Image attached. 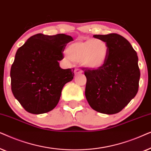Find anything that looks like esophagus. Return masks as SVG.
I'll return each mask as SVG.
<instances>
[{
  "mask_svg": "<svg viewBox=\"0 0 151 151\" xmlns=\"http://www.w3.org/2000/svg\"><path fill=\"white\" fill-rule=\"evenodd\" d=\"M82 70H80V69H78V68H76L74 70V74H75V76H77V75H79V74H82Z\"/></svg>",
  "mask_w": 151,
  "mask_h": 151,
  "instance_id": "obj_1",
  "label": "esophagus"
}]
</instances>
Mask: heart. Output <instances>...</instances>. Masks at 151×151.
Returning <instances> with one entry per match:
<instances>
[{
	"instance_id": "heart-1",
	"label": "heart",
	"mask_w": 151,
	"mask_h": 151,
	"mask_svg": "<svg viewBox=\"0 0 151 151\" xmlns=\"http://www.w3.org/2000/svg\"><path fill=\"white\" fill-rule=\"evenodd\" d=\"M66 53L71 60L80 62L84 67L98 69L106 63L109 46L102 39H87L71 43L66 49Z\"/></svg>"
}]
</instances>
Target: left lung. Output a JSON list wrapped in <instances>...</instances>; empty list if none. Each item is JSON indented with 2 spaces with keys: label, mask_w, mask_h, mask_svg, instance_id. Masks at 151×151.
<instances>
[{
  "label": "left lung",
  "mask_w": 151,
  "mask_h": 151,
  "mask_svg": "<svg viewBox=\"0 0 151 151\" xmlns=\"http://www.w3.org/2000/svg\"><path fill=\"white\" fill-rule=\"evenodd\" d=\"M93 37L106 42L109 55L100 69H84L85 96L93 110L104 114H115L122 110L138 91L140 78L138 57L131 43L120 35Z\"/></svg>",
  "instance_id": "1"
}]
</instances>
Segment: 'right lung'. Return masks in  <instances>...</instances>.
I'll return each mask as SVG.
<instances>
[{
  "label": "right lung",
  "instance_id": "add662e5",
  "mask_svg": "<svg viewBox=\"0 0 151 151\" xmlns=\"http://www.w3.org/2000/svg\"><path fill=\"white\" fill-rule=\"evenodd\" d=\"M72 40L64 34H38L16 51L10 71L12 91L27 112L42 114L56 106L63 86L74 76V69H63L58 63Z\"/></svg>",
  "mask_w": 151,
  "mask_h": 151
}]
</instances>
